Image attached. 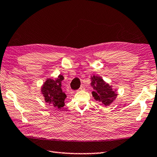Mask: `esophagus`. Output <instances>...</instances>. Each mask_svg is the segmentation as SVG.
<instances>
[{"label":"esophagus","mask_w":157,"mask_h":157,"mask_svg":"<svg viewBox=\"0 0 157 157\" xmlns=\"http://www.w3.org/2000/svg\"><path fill=\"white\" fill-rule=\"evenodd\" d=\"M85 89V86H81V87H80L78 89V90H77V91H81V90H84Z\"/></svg>","instance_id":"obj_1"}]
</instances>
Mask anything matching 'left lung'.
Masks as SVG:
<instances>
[{
	"label": "left lung",
	"instance_id": "1",
	"mask_svg": "<svg viewBox=\"0 0 157 157\" xmlns=\"http://www.w3.org/2000/svg\"><path fill=\"white\" fill-rule=\"evenodd\" d=\"M90 85L93 89V97L96 101L101 103L105 107L109 106L116 99V90L109 85L101 78V76L93 75L90 76Z\"/></svg>",
	"mask_w": 157,
	"mask_h": 157
}]
</instances>
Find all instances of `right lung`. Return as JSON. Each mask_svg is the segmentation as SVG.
Segmentation results:
<instances>
[{
	"mask_svg": "<svg viewBox=\"0 0 157 157\" xmlns=\"http://www.w3.org/2000/svg\"><path fill=\"white\" fill-rule=\"evenodd\" d=\"M63 80L64 76L59 75L54 79L47 78L41 86V93L46 103L58 109L64 106V101L67 98V95L62 89V81Z\"/></svg>",
	"mask_w": 157,
	"mask_h": 157,
	"instance_id": "1",
	"label": "right lung"
}]
</instances>
